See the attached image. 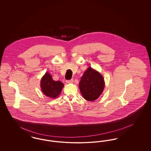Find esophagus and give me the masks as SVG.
Segmentation results:
<instances>
[{"label":"esophagus","instance_id":"1","mask_svg":"<svg viewBox=\"0 0 151 151\" xmlns=\"http://www.w3.org/2000/svg\"><path fill=\"white\" fill-rule=\"evenodd\" d=\"M66 83L68 84H72L73 83V79H71L70 80H67Z\"/></svg>","mask_w":151,"mask_h":151}]
</instances>
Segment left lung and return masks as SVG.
Listing matches in <instances>:
<instances>
[{"label":"left lung","mask_w":151,"mask_h":151,"mask_svg":"<svg viewBox=\"0 0 151 151\" xmlns=\"http://www.w3.org/2000/svg\"><path fill=\"white\" fill-rule=\"evenodd\" d=\"M79 86L84 99L94 101L102 93L105 88V81L100 72L89 67L81 76Z\"/></svg>","instance_id":"left-lung-1"}]
</instances>
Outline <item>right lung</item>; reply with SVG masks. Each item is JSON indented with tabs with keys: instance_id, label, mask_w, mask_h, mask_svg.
<instances>
[{
	"instance_id": "right-lung-1",
	"label": "right lung",
	"mask_w": 151,
	"mask_h": 151,
	"mask_svg": "<svg viewBox=\"0 0 151 151\" xmlns=\"http://www.w3.org/2000/svg\"><path fill=\"white\" fill-rule=\"evenodd\" d=\"M40 85L43 93L51 99L58 97L64 86L60 81H54L48 72H46L41 79Z\"/></svg>"
}]
</instances>
